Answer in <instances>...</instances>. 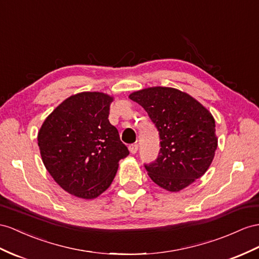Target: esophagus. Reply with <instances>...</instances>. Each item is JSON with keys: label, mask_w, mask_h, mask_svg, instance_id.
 <instances>
[{"label": "esophagus", "mask_w": 259, "mask_h": 259, "mask_svg": "<svg viewBox=\"0 0 259 259\" xmlns=\"http://www.w3.org/2000/svg\"><path fill=\"white\" fill-rule=\"evenodd\" d=\"M138 148H139V145H138V143H134V144H130L129 145V150H130V152L132 154H136L137 152H138Z\"/></svg>", "instance_id": "esophagus-1"}]
</instances>
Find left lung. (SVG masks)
Listing matches in <instances>:
<instances>
[{"label":"left lung","mask_w":259,"mask_h":259,"mask_svg":"<svg viewBox=\"0 0 259 259\" xmlns=\"http://www.w3.org/2000/svg\"><path fill=\"white\" fill-rule=\"evenodd\" d=\"M148 112L160 135V153L144 164L158 186L180 191L209 168L218 147L211 112L187 93L171 88H149L129 95Z\"/></svg>","instance_id":"1"}]
</instances>
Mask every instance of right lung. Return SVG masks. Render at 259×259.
Returning <instances> with one entry per match:
<instances>
[{"label":"right lung","instance_id":"1","mask_svg":"<svg viewBox=\"0 0 259 259\" xmlns=\"http://www.w3.org/2000/svg\"><path fill=\"white\" fill-rule=\"evenodd\" d=\"M111 96L83 92L66 98L46 118L38 132L42 162L69 194L94 199L114 181L129 150L109 120Z\"/></svg>","mask_w":259,"mask_h":259}]
</instances>
